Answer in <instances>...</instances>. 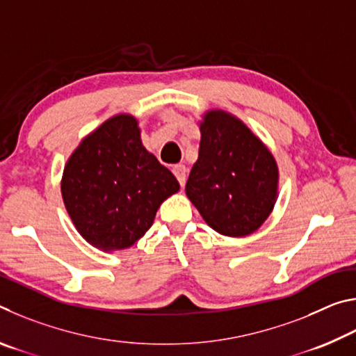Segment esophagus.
Here are the masks:
<instances>
[{
	"mask_svg": "<svg viewBox=\"0 0 356 356\" xmlns=\"http://www.w3.org/2000/svg\"><path fill=\"white\" fill-rule=\"evenodd\" d=\"M172 172H174V176H176V179L179 180L180 186H184L185 179H186V168L184 165H176L172 168Z\"/></svg>",
	"mask_w": 356,
	"mask_h": 356,
	"instance_id": "esophagus-1",
	"label": "esophagus"
}]
</instances>
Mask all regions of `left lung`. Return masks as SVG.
<instances>
[{"label": "left lung", "instance_id": "obj_1", "mask_svg": "<svg viewBox=\"0 0 356 356\" xmlns=\"http://www.w3.org/2000/svg\"><path fill=\"white\" fill-rule=\"evenodd\" d=\"M200 131V155L186 180V197L221 236H250L278 200V163L261 138L225 110L204 113Z\"/></svg>", "mask_w": 356, "mask_h": 356}]
</instances>
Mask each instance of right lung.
<instances>
[{"label":"right lung","instance_id":"add662e5","mask_svg":"<svg viewBox=\"0 0 356 356\" xmlns=\"http://www.w3.org/2000/svg\"><path fill=\"white\" fill-rule=\"evenodd\" d=\"M120 113L86 135L65 161L61 195L80 236L105 252L127 250L161 202L180 190L172 172L143 146L141 129Z\"/></svg>","mask_w":356,"mask_h":356}]
</instances>
